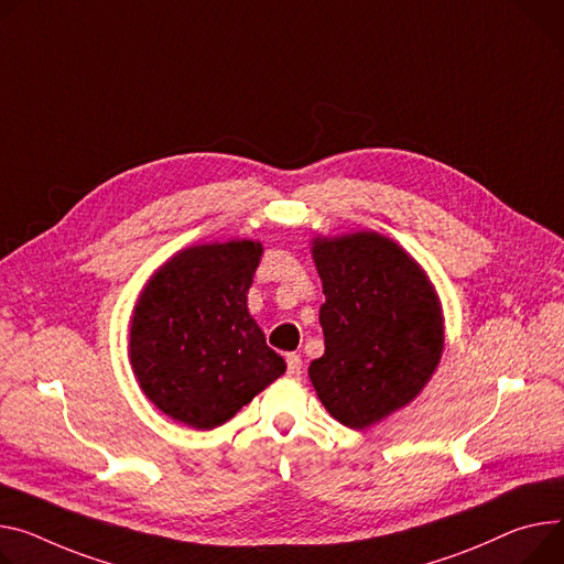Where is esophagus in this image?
I'll list each match as a JSON object with an SVG mask.
<instances>
[{"instance_id":"34e87169","label":"esophagus","mask_w":564,"mask_h":564,"mask_svg":"<svg viewBox=\"0 0 564 564\" xmlns=\"http://www.w3.org/2000/svg\"><path fill=\"white\" fill-rule=\"evenodd\" d=\"M286 372L289 375H300L302 372V359L300 355H286Z\"/></svg>"}]
</instances>
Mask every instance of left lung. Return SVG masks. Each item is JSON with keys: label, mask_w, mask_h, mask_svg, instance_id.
<instances>
[{"label": "left lung", "mask_w": 564, "mask_h": 564, "mask_svg": "<svg viewBox=\"0 0 564 564\" xmlns=\"http://www.w3.org/2000/svg\"><path fill=\"white\" fill-rule=\"evenodd\" d=\"M314 259L325 355L310 379L340 424L364 429L409 404L436 370L441 302L424 271L381 235L316 239Z\"/></svg>", "instance_id": "left-lung-1"}]
</instances>
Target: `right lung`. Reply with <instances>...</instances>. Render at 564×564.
<instances>
[{"label":"right lung","instance_id":"right-lung-1","mask_svg":"<svg viewBox=\"0 0 564 564\" xmlns=\"http://www.w3.org/2000/svg\"><path fill=\"white\" fill-rule=\"evenodd\" d=\"M259 257L254 241L194 246L142 291L131 361L147 398L173 420L219 426L286 370L246 305Z\"/></svg>","mask_w":564,"mask_h":564}]
</instances>
